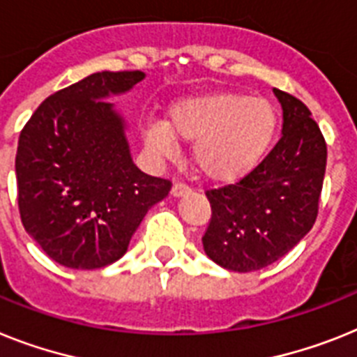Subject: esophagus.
<instances>
[{
    "label": "esophagus",
    "instance_id": "34e87169",
    "mask_svg": "<svg viewBox=\"0 0 357 357\" xmlns=\"http://www.w3.org/2000/svg\"><path fill=\"white\" fill-rule=\"evenodd\" d=\"M170 194H172L174 197H183L187 196V194H190V187L185 183H174Z\"/></svg>",
    "mask_w": 357,
    "mask_h": 357
}]
</instances>
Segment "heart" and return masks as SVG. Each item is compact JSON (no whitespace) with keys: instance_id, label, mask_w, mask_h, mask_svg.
Segmentation results:
<instances>
[{"instance_id":"heart-1","label":"heart","mask_w":357,"mask_h":357,"mask_svg":"<svg viewBox=\"0 0 357 357\" xmlns=\"http://www.w3.org/2000/svg\"><path fill=\"white\" fill-rule=\"evenodd\" d=\"M280 127L274 105L239 92H211L174 103L167 121L145 127V143L158 158L172 160L178 142L192 144L197 172L230 183L254 170L271 151Z\"/></svg>"}]
</instances>
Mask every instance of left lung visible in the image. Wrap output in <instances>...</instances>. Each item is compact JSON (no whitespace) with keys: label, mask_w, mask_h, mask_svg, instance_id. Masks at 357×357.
<instances>
[{"label":"left lung","mask_w":357,"mask_h":357,"mask_svg":"<svg viewBox=\"0 0 357 357\" xmlns=\"http://www.w3.org/2000/svg\"><path fill=\"white\" fill-rule=\"evenodd\" d=\"M283 109L281 139L234 185L206 190L212 218L203 248L232 272L265 268L312 229L326 167V143L305 103L274 89Z\"/></svg>","instance_id":"obj_1"}]
</instances>
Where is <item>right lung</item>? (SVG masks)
Segmentation results:
<instances>
[{"instance_id":"obj_1","label":"right lung","mask_w":357,"mask_h":357,"mask_svg":"<svg viewBox=\"0 0 357 357\" xmlns=\"http://www.w3.org/2000/svg\"><path fill=\"white\" fill-rule=\"evenodd\" d=\"M145 72H96L49 96L21 130L16 154L23 227L43 252L68 268L118 261L170 181L137 169L127 121L110 96Z\"/></svg>"}]
</instances>
